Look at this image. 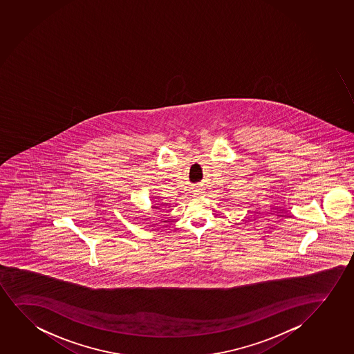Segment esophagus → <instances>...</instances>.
<instances>
[{"label":"esophagus","instance_id":"obj_1","mask_svg":"<svg viewBox=\"0 0 354 354\" xmlns=\"http://www.w3.org/2000/svg\"><path fill=\"white\" fill-rule=\"evenodd\" d=\"M203 191H201V189H196V194H202Z\"/></svg>","mask_w":354,"mask_h":354}]
</instances>
